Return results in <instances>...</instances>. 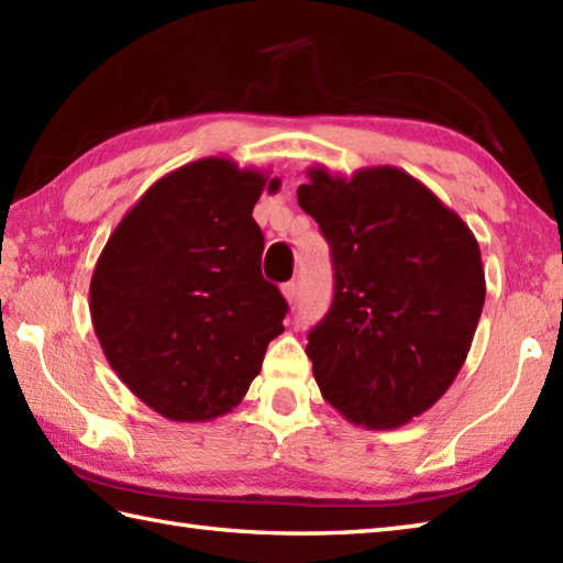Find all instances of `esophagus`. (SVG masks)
Here are the masks:
<instances>
[{
  "label": "esophagus",
  "instance_id": "34e87169",
  "mask_svg": "<svg viewBox=\"0 0 563 563\" xmlns=\"http://www.w3.org/2000/svg\"><path fill=\"white\" fill-rule=\"evenodd\" d=\"M283 295H285V300H288L290 305H295L297 302V283L292 280V283H285L283 285Z\"/></svg>",
  "mask_w": 563,
  "mask_h": 563
}]
</instances>
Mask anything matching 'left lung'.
Returning a JSON list of instances; mask_svg holds the SVG:
<instances>
[{"instance_id":"1","label":"left lung","mask_w":563,"mask_h":563,"mask_svg":"<svg viewBox=\"0 0 563 563\" xmlns=\"http://www.w3.org/2000/svg\"><path fill=\"white\" fill-rule=\"evenodd\" d=\"M307 176L297 200L327 236L336 280L307 336L314 379L351 423L399 428L450 389L472 349L486 297L479 244L397 166Z\"/></svg>"}]
</instances>
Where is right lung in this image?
<instances>
[{
  "mask_svg": "<svg viewBox=\"0 0 563 563\" xmlns=\"http://www.w3.org/2000/svg\"><path fill=\"white\" fill-rule=\"evenodd\" d=\"M280 178L206 157L152 184L106 242L89 309L106 361L169 421H212L244 399L288 302L263 280L251 218Z\"/></svg>",
  "mask_w": 563,
  "mask_h": 563,
  "instance_id": "add662e5",
  "label": "right lung"
}]
</instances>
